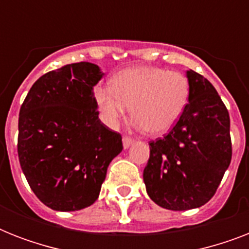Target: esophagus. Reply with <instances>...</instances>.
<instances>
[{"mask_svg": "<svg viewBox=\"0 0 249 249\" xmlns=\"http://www.w3.org/2000/svg\"><path fill=\"white\" fill-rule=\"evenodd\" d=\"M133 142H134L133 138H130V137H124V138H123V146H124L125 150L130 147L133 144Z\"/></svg>", "mask_w": 249, "mask_h": 249, "instance_id": "1", "label": "esophagus"}]
</instances>
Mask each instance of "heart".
<instances>
[{
    "label": "heart",
    "mask_w": 249,
    "mask_h": 249,
    "mask_svg": "<svg viewBox=\"0 0 249 249\" xmlns=\"http://www.w3.org/2000/svg\"><path fill=\"white\" fill-rule=\"evenodd\" d=\"M93 95L107 126L116 128L132 106L134 126L160 136L182 116L189 103L190 83L181 72L141 66L119 72L111 86H95Z\"/></svg>",
    "instance_id": "heart-1"
}]
</instances>
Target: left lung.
<instances>
[{"instance_id": "8db88e82", "label": "left lung", "mask_w": 249, "mask_h": 249, "mask_svg": "<svg viewBox=\"0 0 249 249\" xmlns=\"http://www.w3.org/2000/svg\"><path fill=\"white\" fill-rule=\"evenodd\" d=\"M189 103L173 129L150 142L143 170L151 200L170 211L208 203L231 161L230 117L208 80L189 70Z\"/></svg>"}]
</instances>
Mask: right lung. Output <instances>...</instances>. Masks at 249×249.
<instances>
[{
	"mask_svg": "<svg viewBox=\"0 0 249 249\" xmlns=\"http://www.w3.org/2000/svg\"><path fill=\"white\" fill-rule=\"evenodd\" d=\"M103 75L89 62L63 66L41 76L20 107L19 163L35 195L54 211L93 204L123 151L120 134L98 117L93 88Z\"/></svg>",
	"mask_w": 249,
	"mask_h": 249,
	"instance_id": "1",
	"label": "right lung"
}]
</instances>
